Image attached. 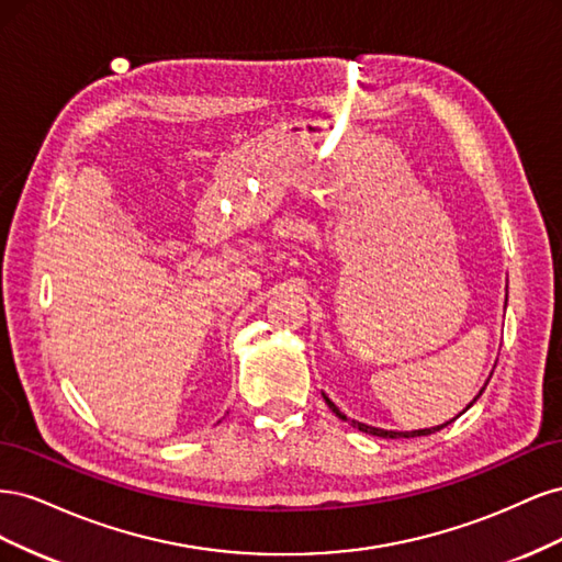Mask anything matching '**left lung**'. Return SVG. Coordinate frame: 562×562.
<instances>
[{
  "label": "left lung",
  "instance_id": "left-lung-1",
  "mask_svg": "<svg viewBox=\"0 0 562 562\" xmlns=\"http://www.w3.org/2000/svg\"><path fill=\"white\" fill-rule=\"evenodd\" d=\"M492 378V375H490ZM490 382V380H487ZM483 391H485V386L479 391V396L483 394ZM479 396H475V398H479ZM323 398H326V403H328V407H330V411L339 417V419H345V422H351L353 424V427L356 429H359V431H363V434H370V436H380V438H415V436H429V434H436V431H440V429H443V427H448V424L450 422H454L459 415H462V413H459L454 419H450V422H446V424H440V427H431V429H417V431H386V429H380V427H368V424H363V422H356V419H349L342 411H339V407L326 396V394H323ZM475 398L467 405V407H471L473 403H475Z\"/></svg>",
  "mask_w": 562,
  "mask_h": 562
}]
</instances>
